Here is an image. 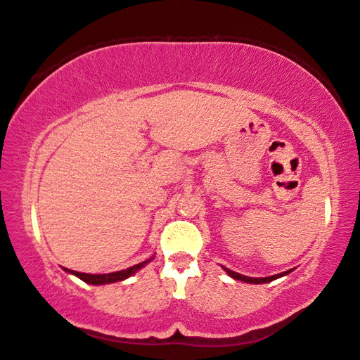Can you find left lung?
Returning a JSON list of instances; mask_svg holds the SVG:
<instances>
[{"label":"left lung","instance_id":"1","mask_svg":"<svg viewBox=\"0 0 360 360\" xmlns=\"http://www.w3.org/2000/svg\"><path fill=\"white\" fill-rule=\"evenodd\" d=\"M221 267H223V269L227 272L229 277H232V278H235V280H240V281H244V283H252V285H262V283H269V281H274V280H277V278H280V277H285V275H288L289 272H292V269H289V271H285V272H281V274L271 275V277L254 278V277H246V275H241V274H238V272H233V271H231V269H227V267H224V266H221Z\"/></svg>","mask_w":360,"mask_h":360}]
</instances>
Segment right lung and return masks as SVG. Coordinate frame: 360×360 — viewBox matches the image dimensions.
Listing matches in <instances>:
<instances>
[{"mask_svg": "<svg viewBox=\"0 0 360 360\" xmlns=\"http://www.w3.org/2000/svg\"><path fill=\"white\" fill-rule=\"evenodd\" d=\"M153 258H155V257L145 259V262H142L139 264H134L131 267H127V269H122V271H117V272H110V274H85V272H77V271L66 269V267H63V271H66L68 274H71V275H75V277H79L80 280L88 283V285L101 286V285H110V283L127 280L128 277H131V275H134L137 271L142 269L145 264H148Z\"/></svg>", "mask_w": 360, "mask_h": 360, "instance_id": "right-lung-1", "label": "right lung"}]
</instances>
